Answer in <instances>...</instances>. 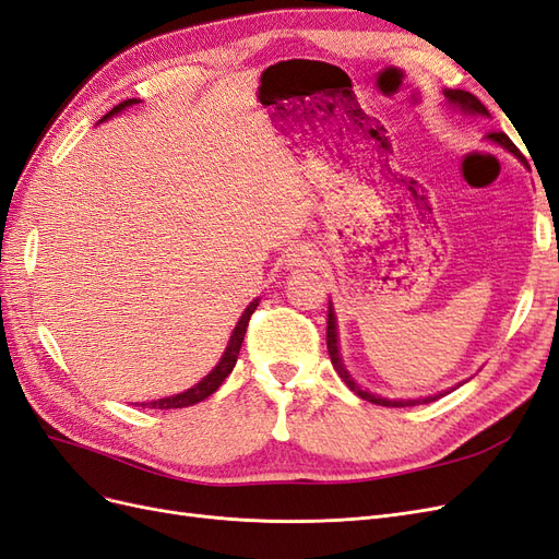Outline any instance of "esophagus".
Segmentation results:
<instances>
[{"label": "esophagus", "instance_id": "1", "mask_svg": "<svg viewBox=\"0 0 559 559\" xmlns=\"http://www.w3.org/2000/svg\"><path fill=\"white\" fill-rule=\"evenodd\" d=\"M314 251L310 247H296L286 253V267L298 270V267H310L314 265Z\"/></svg>", "mask_w": 559, "mask_h": 559}]
</instances>
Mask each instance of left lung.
Here are the masks:
<instances>
[{
  "mask_svg": "<svg viewBox=\"0 0 559 559\" xmlns=\"http://www.w3.org/2000/svg\"><path fill=\"white\" fill-rule=\"evenodd\" d=\"M443 97H445V103H448L450 107L460 109V111H464V114H471V116H489V111L485 109V105L480 103V99H478L476 95L466 93V91H450V88H445V91H443ZM487 140L492 142V144H499L501 148L509 151V154H513L520 163H524L522 156H520L518 146H515L509 138H506L503 132H489ZM326 324H329V326H326V347H329V357H331V364H333V368H335V373L341 376L343 382L352 389V392L357 394V396H361L364 401L378 403V405H386V408H405V405L431 403V401H436V399H441V396L448 394V392H441V394L425 396V399H396V401H392V399H382V396H376V394L366 392V389H361L357 382H354V378L349 376V370H347L345 364H343L341 343H337V321H335V312H333V302H331V300H329V321H326Z\"/></svg>",
  "mask_w": 559,
  "mask_h": 559,
  "instance_id": "left-lung-1",
  "label": "left lung"
}]
</instances>
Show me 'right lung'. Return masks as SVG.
<instances>
[{
    "mask_svg": "<svg viewBox=\"0 0 559 559\" xmlns=\"http://www.w3.org/2000/svg\"><path fill=\"white\" fill-rule=\"evenodd\" d=\"M132 105H140V99H126V103L116 105L107 116H103V121H107V118L121 114L123 109L132 107ZM99 121V123H103ZM259 306V298H253L247 310L242 312L240 321L235 324L233 329V335L230 341L226 345V352L222 354V359H218V364L210 370V373L202 378L198 384H193L191 389H186V392L181 394H175V396H165V399H158V401H151V403H142V408H158V411H173V408H186V405H193V403H200L205 401L207 396H212L218 386H222V382L230 376V370L235 368V361H238V354H240V347H242V341H245V333H247V326H249V319L253 314V310H257Z\"/></svg>",
    "mask_w": 559,
    "mask_h": 559,
    "instance_id": "1",
    "label": "right lung"
}]
</instances>
